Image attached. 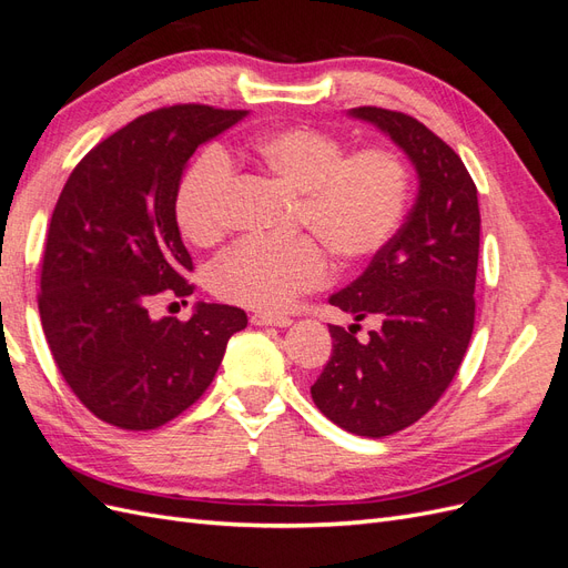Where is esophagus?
Returning a JSON list of instances; mask_svg holds the SVG:
<instances>
[{
    "instance_id": "34e87169",
    "label": "esophagus",
    "mask_w": 568,
    "mask_h": 568,
    "mask_svg": "<svg viewBox=\"0 0 568 568\" xmlns=\"http://www.w3.org/2000/svg\"><path fill=\"white\" fill-rule=\"evenodd\" d=\"M251 322H253V324H263V326H288V324H291V320H288V317H282V315H267V313L251 315Z\"/></svg>"
}]
</instances>
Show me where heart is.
<instances>
[{
	"label": "heart",
	"instance_id": "obj_1",
	"mask_svg": "<svg viewBox=\"0 0 568 568\" xmlns=\"http://www.w3.org/2000/svg\"><path fill=\"white\" fill-rule=\"evenodd\" d=\"M251 153L272 178L301 194L298 222L338 261L379 253L398 232L409 175L393 151L363 149L346 156L334 134L296 125L255 136ZM232 184L234 165L220 146L205 149L186 170L175 215L189 242L211 246L227 232ZM326 277L329 261L313 236L246 239L215 263L213 291L227 303L277 313Z\"/></svg>",
	"mask_w": 568,
	"mask_h": 568
}]
</instances>
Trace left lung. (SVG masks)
Masks as SVG:
<instances>
[{
	"mask_svg": "<svg viewBox=\"0 0 568 568\" xmlns=\"http://www.w3.org/2000/svg\"><path fill=\"white\" fill-rule=\"evenodd\" d=\"M417 170V199L400 230L355 282L329 298L355 322L376 317L365 343L359 324H332V357L311 386L324 417L355 436L384 438L422 419L457 374L474 332L480 213L457 153L417 118L359 106Z\"/></svg>",
	"mask_w": 568,
	"mask_h": 568,
	"instance_id": "8db88e82",
	"label": "left lung"
}]
</instances>
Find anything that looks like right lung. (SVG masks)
I'll list each match as a JSON object with an SVG mask.
<instances>
[{
	"label": "right lung",
	"mask_w": 568,
	"mask_h": 568,
	"mask_svg": "<svg viewBox=\"0 0 568 568\" xmlns=\"http://www.w3.org/2000/svg\"><path fill=\"white\" fill-rule=\"evenodd\" d=\"M246 115L199 104L146 113L97 144L63 186L47 232L40 320L65 384L101 422L149 432L175 419L248 324L242 307L203 301L186 322L151 315L161 294H194L175 215L184 168Z\"/></svg>",
	"instance_id": "right-lung-1"
}]
</instances>
